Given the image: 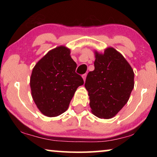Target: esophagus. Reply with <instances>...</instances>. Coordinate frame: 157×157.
I'll list each match as a JSON object with an SVG mask.
<instances>
[{"mask_svg": "<svg viewBox=\"0 0 157 157\" xmlns=\"http://www.w3.org/2000/svg\"><path fill=\"white\" fill-rule=\"evenodd\" d=\"M82 78H83V80H86V74H83L82 75Z\"/></svg>", "mask_w": 157, "mask_h": 157, "instance_id": "esophagus-1", "label": "esophagus"}]
</instances>
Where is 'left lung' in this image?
Returning <instances> with one entry per match:
<instances>
[{
	"mask_svg": "<svg viewBox=\"0 0 157 157\" xmlns=\"http://www.w3.org/2000/svg\"><path fill=\"white\" fill-rule=\"evenodd\" d=\"M94 70L88 74L85 87L96 117L111 119L123 108L134 86V74L121 53L111 47L104 54L95 51Z\"/></svg>",
	"mask_w": 157,
	"mask_h": 157,
	"instance_id": "obj_1",
	"label": "left lung"
}]
</instances>
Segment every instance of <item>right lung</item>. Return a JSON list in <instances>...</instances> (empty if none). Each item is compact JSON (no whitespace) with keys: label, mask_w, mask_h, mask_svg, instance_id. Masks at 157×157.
<instances>
[{"label":"right lung","mask_w":157,"mask_h":157,"mask_svg":"<svg viewBox=\"0 0 157 157\" xmlns=\"http://www.w3.org/2000/svg\"><path fill=\"white\" fill-rule=\"evenodd\" d=\"M70 53L65 46L56 47L49 51L32 71V97L46 117H57L65 112L77 88L83 84L82 77L76 73L77 65Z\"/></svg>","instance_id":"obj_1"}]
</instances>
